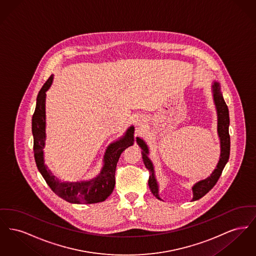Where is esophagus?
I'll use <instances>...</instances> for the list:
<instances>
[{"label":"esophagus","mask_w":256,"mask_h":256,"mask_svg":"<svg viewBox=\"0 0 256 256\" xmlns=\"http://www.w3.org/2000/svg\"><path fill=\"white\" fill-rule=\"evenodd\" d=\"M142 120H143V119H142Z\"/></svg>","instance_id":"34e87169"}]
</instances>
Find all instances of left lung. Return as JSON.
Instances as JSON below:
<instances>
[{"label": "left lung", "mask_w": 256, "mask_h": 256, "mask_svg": "<svg viewBox=\"0 0 256 256\" xmlns=\"http://www.w3.org/2000/svg\"><path fill=\"white\" fill-rule=\"evenodd\" d=\"M213 91V98L214 102L216 106L217 114H218V134H219L220 142V156L218 165L216 169L212 172L210 176L206 178V180H200L193 186V202L198 200L207 193L215 186V184L218 182V180L222 174V172L224 170L226 164L228 163L230 154V136L228 132V126H230V113L228 106L222 98L220 92V86L219 82H214L212 86ZM136 142L139 146L142 148V158L144 164L146 169L150 172V178H148V186L154 196H156L158 200H161L158 195V184L156 180L154 170L152 163L150 159L148 158V148L146 146L144 140L140 138H136Z\"/></svg>", "instance_id": "obj_1"}]
</instances>
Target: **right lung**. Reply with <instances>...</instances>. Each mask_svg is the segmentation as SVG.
<instances>
[{
  "instance_id": "obj_1",
  "label": "right lung",
  "mask_w": 256,
  "mask_h": 256,
  "mask_svg": "<svg viewBox=\"0 0 256 256\" xmlns=\"http://www.w3.org/2000/svg\"><path fill=\"white\" fill-rule=\"evenodd\" d=\"M52 74L38 93L36 108L32 115L34 152L37 168L50 188L61 198L72 204H97L106 200L113 192L115 186V170L122 152L134 145V128L132 126L118 141L108 146L104 156V167L95 178L87 182H61L52 174L44 164L43 148L46 140V92L52 82Z\"/></svg>"
}]
</instances>
